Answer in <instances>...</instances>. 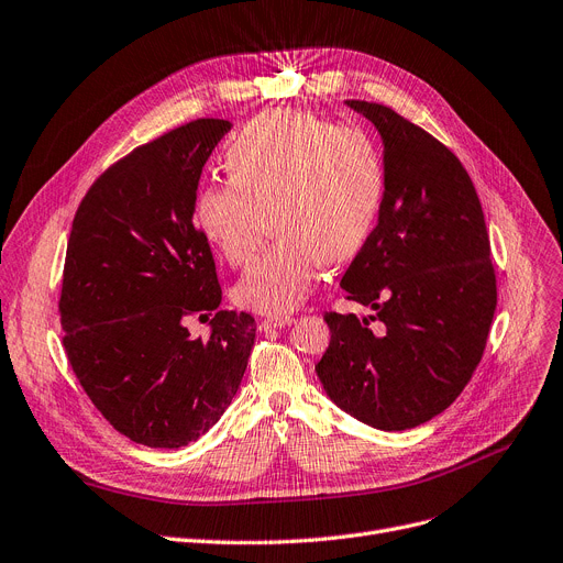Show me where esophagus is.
<instances>
[{
  "mask_svg": "<svg viewBox=\"0 0 563 563\" xmlns=\"http://www.w3.org/2000/svg\"><path fill=\"white\" fill-rule=\"evenodd\" d=\"M291 322V317L289 314H280V317H262L260 320V329L262 331H272V329H283V327H289Z\"/></svg>",
  "mask_w": 563,
  "mask_h": 563,
  "instance_id": "esophagus-1",
  "label": "esophagus"
}]
</instances>
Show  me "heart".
Here are the masks:
<instances>
[{
	"label": "heart",
	"mask_w": 563,
	"mask_h": 563,
	"mask_svg": "<svg viewBox=\"0 0 563 563\" xmlns=\"http://www.w3.org/2000/svg\"><path fill=\"white\" fill-rule=\"evenodd\" d=\"M230 179H209L192 205L195 225L230 264L262 249L234 287V297L262 314L295 310L320 276L368 239L384 192V167L373 137L358 126H331L299 112L272 110L228 144Z\"/></svg>",
	"instance_id": "obj_1"
}]
</instances>
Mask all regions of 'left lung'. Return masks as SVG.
<instances>
[{
	"mask_svg": "<svg viewBox=\"0 0 563 563\" xmlns=\"http://www.w3.org/2000/svg\"><path fill=\"white\" fill-rule=\"evenodd\" d=\"M345 103L382 137L384 192L340 287L377 314L327 312L331 340L314 371L350 417L409 430L442 413L483 356L497 308L490 239L451 150L386 106Z\"/></svg>",
	"mask_w": 563,
	"mask_h": 563,
	"instance_id": "8db88e82",
	"label": "left lung"
}]
</instances>
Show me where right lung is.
Masks as SVG:
<instances>
[{
    "label": "right lung",
    "instance_id": "obj_1",
    "mask_svg": "<svg viewBox=\"0 0 563 563\" xmlns=\"http://www.w3.org/2000/svg\"><path fill=\"white\" fill-rule=\"evenodd\" d=\"M232 129L198 119L137 146L96 179L73 218L62 283L73 373L114 430L152 449L209 432L236 396L255 342L223 291L192 205L202 167ZM217 310L209 339L183 320Z\"/></svg>",
    "mask_w": 563,
    "mask_h": 563
}]
</instances>
